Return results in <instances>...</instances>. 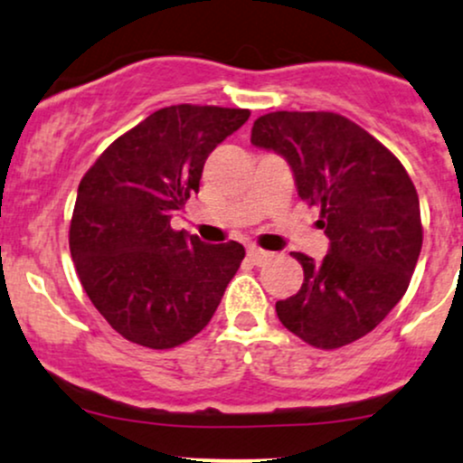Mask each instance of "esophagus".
Returning a JSON list of instances; mask_svg holds the SVG:
<instances>
[{
  "label": "esophagus",
  "mask_w": 463,
  "mask_h": 463,
  "mask_svg": "<svg viewBox=\"0 0 463 463\" xmlns=\"http://www.w3.org/2000/svg\"><path fill=\"white\" fill-rule=\"evenodd\" d=\"M269 257H272V254H269L268 250H261V248H257V246H250V248H248V259H250V261H252L254 265L265 263Z\"/></svg>",
  "instance_id": "obj_1"
}]
</instances>
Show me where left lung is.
<instances>
[{"mask_svg":"<svg viewBox=\"0 0 463 463\" xmlns=\"http://www.w3.org/2000/svg\"><path fill=\"white\" fill-rule=\"evenodd\" d=\"M250 141L287 158L298 195L320 206L317 226L331 239L322 263L294 252L305 283L276 302V316L316 348L357 342L405 296L422 248L407 169L370 132L326 110L268 113L254 121Z\"/></svg>","mask_w":463,"mask_h":463,"instance_id":"left-lung-1","label":"left lung"}]
</instances>
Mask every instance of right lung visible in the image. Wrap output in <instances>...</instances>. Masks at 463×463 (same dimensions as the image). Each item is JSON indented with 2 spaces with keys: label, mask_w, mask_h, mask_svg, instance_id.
<instances>
[{
  "label": "right lung",
  "mask_w": 463,
  "mask_h": 463,
  "mask_svg": "<svg viewBox=\"0 0 463 463\" xmlns=\"http://www.w3.org/2000/svg\"><path fill=\"white\" fill-rule=\"evenodd\" d=\"M248 109L178 104L110 143L78 187L69 250L95 309L121 337L167 350L211 317L241 265V243H204L169 220L198 194L209 154Z\"/></svg>",
  "instance_id": "right-lung-1"
}]
</instances>
